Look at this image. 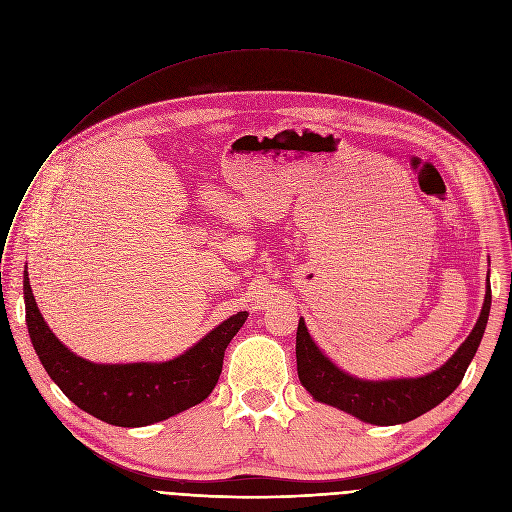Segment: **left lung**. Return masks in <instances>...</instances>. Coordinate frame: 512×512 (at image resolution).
I'll list each match as a JSON object with an SVG mask.
<instances>
[{"mask_svg":"<svg viewBox=\"0 0 512 512\" xmlns=\"http://www.w3.org/2000/svg\"><path fill=\"white\" fill-rule=\"evenodd\" d=\"M490 302L492 294L488 285L474 330L442 369L427 377L397 381H360L342 373L314 344L300 318L296 336L298 377L316 401L338 407L367 423L397 425L411 421L440 405L462 383L468 364L480 346L490 314Z\"/></svg>","mask_w":512,"mask_h":512,"instance_id":"1","label":"left lung"}]
</instances>
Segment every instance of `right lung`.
<instances>
[{
  "label": "right lung",
  "instance_id": "add662e5",
  "mask_svg": "<svg viewBox=\"0 0 512 512\" xmlns=\"http://www.w3.org/2000/svg\"><path fill=\"white\" fill-rule=\"evenodd\" d=\"M24 300L28 332L50 379L77 407L119 427L150 425L204 401L223 373L229 342L249 316L247 312L231 316L168 362L95 364L72 354L46 326L32 296L28 271Z\"/></svg>",
  "mask_w": 512,
  "mask_h": 512
}]
</instances>
